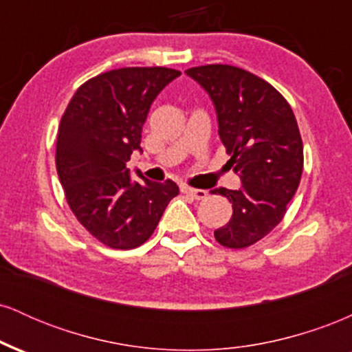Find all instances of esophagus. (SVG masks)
<instances>
[{
    "mask_svg": "<svg viewBox=\"0 0 352 352\" xmlns=\"http://www.w3.org/2000/svg\"><path fill=\"white\" fill-rule=\"evenodd\" d=\"M182 192H184L185 195L192 197V199H195V200H204V199H207V195H208L207 190L192 188V187H182Z\"/></svg>",
    "mask_w": 352,
    "mask_h": 352,
    "instance_id": "obj_1",
    "label": "esophagus"
}]
</instances>
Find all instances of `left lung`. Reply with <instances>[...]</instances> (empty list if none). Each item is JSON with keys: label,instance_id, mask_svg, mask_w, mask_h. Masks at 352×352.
<instances>
[{"label": "left lung", "instance_id": "8db88e82", "mask_svg": "<svg viewBox=\"0 0 352 352\" xmlns=\"http://www.w3.org/2000/svg\"><path fill=\"white\" fill-rule=\"evenodd\" d=\"M213 100L218 135L241 188H217L233 215L215 230L221 246L240 250L268 235L283 220L302 173V140L293 109L265 79L228 64L190 67Z\"/></svg>", "mask_w": 352, "mask_h": 352}]
</instances>
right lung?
Masks as SVG:
<instances>
[{
  "label": "right lung",
  "mask_w": 352,
  "mask_h": 352,
  "mask_svg": "<svg viewBox=\"0 0 352 352\" xmlns=\"http://www.w3.org/2000/svg\"><path fill=\"white\" fill-rule=\"evenodd\" d=\"M168 67H120L86 80L64 111L56 168L79 223L114 250L151 238L165 207L179 195L175 182H132L127 162L140 151L142 127L159 92L179 78Z\"/></svg>",
  "instance_id": "add662e5"
}]
</instances>
